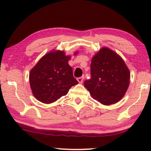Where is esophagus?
Returning <instances> with one entry per match:
<instances>
[{
    "mask_svg": "<svg viewBox=\"0 0 151 151\" xmlns=\"http://www.w3.org/2000/svg\"><path fill=\"white\" fill-rule=\"evenodd\" d=\"M76 80H77V81L79 83L82 84V83H83V80H84V77H83V76H82V77L77 78V79H76Z\"/></svg>",
    "mask_w": 151,
    "mask_h": 151,
    "instance_id": "1",
    "label": "esophagus"
}]
</instances>
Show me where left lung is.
Segmentation results:
<instances>
[{
  "instance_id": "1",
  "label": "left lung",
  "mask_w": 151,
  "mask_h": 151,
  "mask_svg": "<svg viewBox=\"0 0 151 151\" xmlns=\"http://www.w3.org/2000/svg\"><path fill=\"white\" fill-rule=\"evenodd\" d=\"M91 78L84 83L93 99L104 105L121 100L129 88L131 74L119 55L104 47L92 58Z\"/></svg>"
}]
</instances>
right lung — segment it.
<instances>
[{
    "label": "right lung",
    "mask_w": 151,
    "mask_h": 151,
    "mask_svg": "<svg viewBox=\"0 0 151 151\" xmlns=\"http://www.w3.org/2000/svg\"><path fill=\"white\" fill-rule=\"evenodd\" d=\"M78 52L75 51L74 56ZM70 58L64 50H52L40 58L30 70V88L38 101L45 104L54 103L77 85L73 68L68 63Z\"/></svg>",
    "instance_id": "right-lung-1"
}]
</instances>
